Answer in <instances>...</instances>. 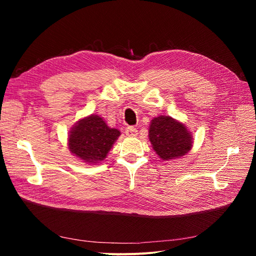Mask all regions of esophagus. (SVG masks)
I'll return each instance as SVG.
<instances>
[{"label":"esophagus","mask_w":256,"mask_h":256,"mask_svg":"<svg viewBox=\"0 0 256 256\" xmlns=\"http://www.w3.org/2000/svg\"><path fill=\"white\" fill-rule=\"evenodd\" d=\"M125 134L128 136H136L138 134V129L134 126H129L125 129Z\"/></svg>","instance_id":"1"}]
</instances>
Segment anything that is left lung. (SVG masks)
Here are the masks:
<instances>
[{
  "label": "left lung",
  "instance_id": "1",
  "mask_svg": "<svg viewBox=\"0 0 256 256\" xmlns=\"http://www.w3.org/2000/svg\"><path fill=\"white\" fill-rule=\"evenodd\" d=\"M148 132L154 150L164 161L184 156L192 147L191 132L170 116L152 120Z\"/></svg>",
  "mask_w": 256,
  "mask_h": 256
}]
</instances>
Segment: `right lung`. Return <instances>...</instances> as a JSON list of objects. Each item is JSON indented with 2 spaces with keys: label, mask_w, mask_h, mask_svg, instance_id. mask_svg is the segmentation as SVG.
<instances>
[{
  "label": "right lung",
  "mask_w": 256,
  "mask_h": 256,
  "mask_svg": "<svg viewBox=\"0 0 256 256\" xmlns=\"http://www.w3.org/2000/svg\"><path fill=\"white\" fill-rule=\"evenodd\" d=\"M120 134V130L110 128L100 116L90 115L69 132V150L86 164H98L106 157Z\"/></svg>",
  "instance_id": "add662e5"
}]
</instances>
